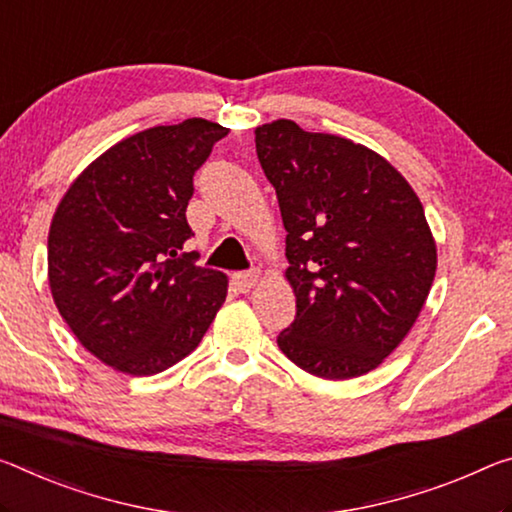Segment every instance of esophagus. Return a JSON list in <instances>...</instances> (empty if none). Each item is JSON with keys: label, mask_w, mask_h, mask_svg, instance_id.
<instances>
[{"label": "esophagus", "mask_w": 512, "mask_h": 512, "mask_svg": "<svg viewBox=\"0 0 512 512\" xmlns=\"http://www.w3.org/2000/svg\"><path fill=\"white\" fill-rule=\"evenodd\" d=\"M259 275H262V273H259L257 269L255 271H241V273L232 275V282H234V287L241 291V294H246V291H250L257 285Z\"/></svg>", "instance_id": "34e87169"}]
</instances>
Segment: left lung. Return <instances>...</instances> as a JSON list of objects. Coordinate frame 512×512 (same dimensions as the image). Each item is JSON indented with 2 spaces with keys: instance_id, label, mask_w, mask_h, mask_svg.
<instances>
[{
  "instance_id": "obj_1",
  "label": "left lung",
  "mask_w": 512,
  "mask_h": 512,
  "mask_svg": "<svg viewBox=\"0 0 512 512\" xmlns=\"http://www.w3.org/2000/svg\"><path fill=\"white\" fill-rule=\"evenodd\" d=\"M257 157L287 230L296 319L287 358L323 380L364 376L415 326L437 246L421 200L385 157L280 118L255 129Z\"/></svg>"
}]
</instances>
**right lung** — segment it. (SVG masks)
<instances>
[{
	"instance_id": "obj_1",
	"label": "right lung",
	"mask_w": 512,
	"mask_h": 512,
	"mask_svg": "<svg viewBox=\"0 0 512 512\" xmlns=\"http://www.w3.org/2000/svg\"><path fill=\"white\" fill-rule=\"evenodd\" d=\"M230 129L205 118L111 145L68 186L47 237L54 305L79 344L129 376L196 351L227 296V275L180 255L193 175Z\"/></svg>"
}]
</instances>
